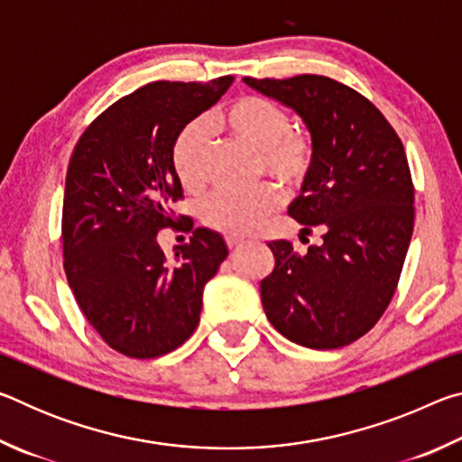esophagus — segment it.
Returning a JSON list of instances; mask_svg holds the SVG:
<instances>
[{
    "label": "esophagus",
    "mask_w": 462,
    "mask_h": 462,
    "mask_svg": "<svg viewBox=\"0 0 462 462\" xmlns=\"http://www.w3.org/2000/svg\"><path fill=\"white\" fill-rule=\"evenodd\" d=\"M226 245H228L230 250H234V248H238V246L245 245V238H240V236H226Z\"/></svg>",
    "instance_id": "34e87169"
}]
</instances>
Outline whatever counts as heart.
<instances>
[{
  "label": "heart",
  "mask_w": 462,
  "mask_h": 462,
  "mask_svg": "<svg viewBox=\"0 0 462 462\" xmlns=\"http://www.w3.org/2000/svg\"><path fill=\"white\" fill-rule=\"evenodd\" d=\"M216 126L256 148V173L269 175L285 189H297L314 169V140L303 128L289 126V116L275 101L242 96L220 109ZM171 165L185 191L198 193L209 179V143L201 122L179 132L171 148ZM281 203L275 185L263 183L250 191L217 189L203 201L201 220L217 232L240 236L267 220Z\"/></svg>",
  "instance_id": "obj_1"
}]
</instances>
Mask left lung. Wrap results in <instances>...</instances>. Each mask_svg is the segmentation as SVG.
I'll return each mask as SVG.
<instances>
[{
  "label": "left lung",
  "instance_id": "left-lung-1",
  "mask_svg": "<svg viewBox=\"0 0 462 462\" xmlns=\"http://www.w3.org/2000/svg\"><path fill=\"white\" fill-rule=\"evenodd\" d=\"M245 83L295 109L316 151L289 216L301 234L322 232V242L308 253L269 242L275 269L261 281L264 314L301 346H346L379 322L408 254L413 183L403 144L369 99L330 77Z\"/></svg>",
  "mask_w": 462,
  "mask_h": 462
}]
</instances>
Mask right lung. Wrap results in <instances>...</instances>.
Wrapping results in <instances>:
<instances>
[{
    "mask_svg": "<svg viewBox=\"0 0 462 462\" xmlns=\"http://www.w3.org/2000/svg\"><path fill=\"white\" fill-rule=\"evenodd\" d=\"M234 81H156L99 114L75 144L62 199V256L69 287L107 346L130 358L175 350L199 324L203 287L228 246L195 228L173 260L155 242L177 224L183 199L171 165L179 132L212 107ZM183 217V216H181Z\"/></svg>",
    "mask_w": 462,
    "mask_h": 462,
    "instance_id": "add662e5",
    "label": "right lung"
}]
</instances>
